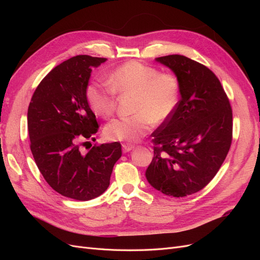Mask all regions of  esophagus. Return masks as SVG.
<instances>
[{"label":"esophagus","instance_id":"1","mask_svg":"<svg viewBox=\"0 0 260 260\" xmlns=\"http://www.w3.org/2000/svg\"><path fill=\"white\" fill-rule=\"evenodd\" d=\"M132 149H135V145H129V144H122V151L123 153H128Z\"/></svg>","mask_w":260,"mask_h":260}]
</instances>
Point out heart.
<instances>
[{
	"label": "heart",
	"instance_id": "heart-1",
	"mask_svg": "<svg viewBox=\"0 0 260 260\" xmlns=\"http://www.w3.org/2000/svg\"><path fill=\"white\" fill-rule=\"evenodd\" d=\"M108 83L91 82L85 89V99L92 112L108 118L116 111V93L132 94L136 113L130 117L109 121L104 136L109 141L137 142L153 128L154 123L168 121L181 100V80L174 72H159L158 68L138 60L118 66L108 78Z\"/></svg>",
	"mask_w": 260,
	"mask_h": 260
}]
</instances>
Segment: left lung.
I'll list each match as a JSON object with an SVG mask.
<instances>
[{"mask_svg":"<svg viewBox=\"0 0 260 260\" xmlns=\"http://www.w3.org/2000/svg\"><path fill=\"white\" fill-rule=\"evenodd\" d=\"M181 80L175 114L153 133L145 176L157 191L183 198L201 191L223 164L232 142V108L217 76L183 55L157 57Z\"/></svg>","mask_w":260,"mask_h":260,"instance_id":"1","label":"left lung"}]
</instances>
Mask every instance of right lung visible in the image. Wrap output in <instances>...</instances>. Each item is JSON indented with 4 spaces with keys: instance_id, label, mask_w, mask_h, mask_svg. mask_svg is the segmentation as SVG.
Segmentation results:
<instances>
[{
    "instance_id": "add662e5",
    "label": "right lung",
    "mask_w": 260,
    "mask_h": 260,
    "mask_svg": "<svg viewBox=\"0 0 260 260\" xmlns=\"http://www.w3.org/2000/svg\"><path fill=\"white\" fill-rule=\"evenodd\" d=\"M106 59L77 55L62 61L39 83L28 107L30 149L39 170L54 191L77 201L107 190L122 154L118 142L95 144L86 154L80 149L99 130L85 89L92 68Z\"/></svg>"
}]
</instances>
